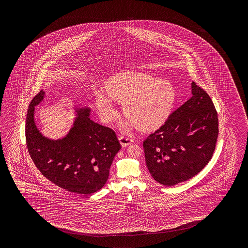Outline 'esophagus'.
<instances>
[{
	"label": "esophagus",
	"instance_id": "1",
	"mask_svg": "<svg viewBox=\"0 0 248 248\" xmlns=\"http://www.w3.org/2000/svg\"><path fill=\"white\" fill-rule=\"evenodd\" d=\"M120 142L122 143V146H127V145H129L132 142H133V139H131L130 137H126V136H124V135H122L120 137Z\"/></svg>",
	"mask_w": 248,
	"mask_h": 248
}]
</instances>
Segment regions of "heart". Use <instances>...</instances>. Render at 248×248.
<instances>
[{
  "label": "heart",
  "instance_id": "1",
  "mask_svg": "<svg viewBox=\"0 0 248 248\" xmlns=\"http://www.w3.org/2000/svg\"><path fill=\"white\" fill-rule=\"evenodd\" d=\"M107 95H96V107L106 122H113L118 112L112 105L115 101L123 105L126 118L143 131L161 125L174 106L175 90L167 80L149 74L124 73L117 76L107 88Z\"/></svg>",
  "mask_w": 248,
  "mask_h": 248
}]
</instances>
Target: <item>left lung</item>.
<instances>
[{"mask_svg":"<svg viewBox=\"0 0 248 248\" xmlns=\"http://www.w3.org/2000/svg\"><path fill=\"white\" fill-rule=\"evenodd\" d=\"M192 96L143 141L150 174L160 185L190 179L213 157L219 134L218 114L205 90L192 82Z\"/></svg>","mask_w":248,"mask_h":248,"instance_id":"8db88e82","label":"left lung"}]
</instances>
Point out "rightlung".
<instances>
[{
  "instance_id": "obj_1",
  "label": "right lung",
  "mask_w": 248,
  "mask_h": 248,
  "mask_svg": "<svg viewBox=\"0 0 248 248\" xmlns=\"http://www.w3.org/2000/svg\"><path fill=\"white\" fill-rule=\"evenodd\" d=\"M44 91L32 98L27 110L26 140L36 168L60 188L89 195L106 185L113 158L122 148L116 133L92 122L89 110L78 111L74 127L66 137L52 141L42 137L33 120L34 106Z\"/></svg>"
}]
</instances>
